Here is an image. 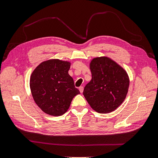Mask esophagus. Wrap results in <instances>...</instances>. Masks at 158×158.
Returning <instances> with one entry per match:
<instances>
[{
    "instance_id": "obj_1",
    "label": "esophagus",
    "mask_w": 158,
    "mask_h": 158,
    "mask_svg": "<svg viewBox=\"0 0 158 158\" xmlns=\"http://www.w3.org/2000/svg\"><path fill=\"white\" fill-rule=\"evenodd\" d=\"M79 89L80 92L83 93V86H80L79 88Z\"/></svg>"
}]
</instances>
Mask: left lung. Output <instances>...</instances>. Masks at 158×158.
I'll list each match as a JSON object with an SVG mask.
<instances>
[{
	"label": "left lung",
	"mask_w": 158,
	"mask_h": 158,
	"mask_svg": "<svg viewBox=\"0 0 158 158\" xmlns=\"http://www.w3.org/2000/svg\"><path fill=\"white\" fill-rule=\"evenodd\" d=\"M92 79L83 89V96L90 106L99 113H108L119 107L128 91L129 77L113 60L102 56L89 64Z\"/></svg>",
	"instance_id": "left-lung-1"
}]
</instances>
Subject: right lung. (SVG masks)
Wrapping results in <instances>:
<instances>
[{
	"instance_id": "obj_1",
	"label": "right lung",
	"mask_w": 158,
	"mask_h": 158,
	"mask_svg": "<svg viewBox=\"0 0 158 158\" xmlns=\"http://www.w3.org/2000/svg\"><path fill=\"white\" fill-rule=\"evenodd\" d=\"M70 67L68 61L52 59L41 62L33 70L30 79L33 99L48 115H62L74 97L80 94L69 74Z\"/></svg>"
}]
</instances>
